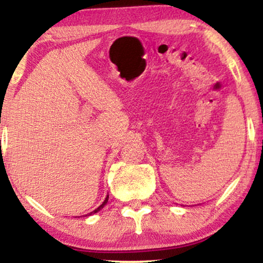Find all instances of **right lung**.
<instances>
[{
    "label": "right lung",
    "mask_w": 263,
    "mask_h": 263,
    "mask_svg": "<svg viewBox=\"0 0 263 263\" xmlns=\"http://www.w3.org/2000/svg\"><path fill=\"white\" fill-rule=\"evenodd\" d=\"M107 200H109V196H106V199L104 200V202H103L102 204H100V206H99L98 208H97V210H95L93 212H91V213H88V214H86V215H91V214H95V213H97V212H99L100 210H102V208H103L104 206H105L106 202H107Z\"/></svg>",
    "instance_id": "obj_1"
}]
</instances>
